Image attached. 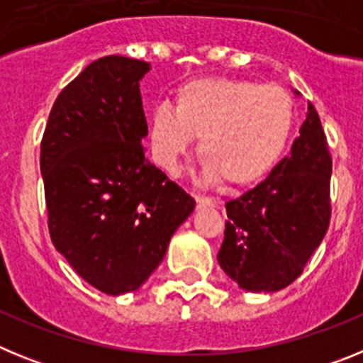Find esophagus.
Here are the masks:
<instances>
[{
	"label": "esophagus",
	"mask_w": 363,
	"mask_h": 363,
	"mask_svg": "<svg viewBox=\"0 0 363 363\" xmlns=\"http://www.w3.org/2000/svg\"><path fill=\"white\" fill-rule=\"evenodd\" d=\"M196 207H198V209H207V207H216V201L209 200V198L196 196Z\"/></svg>",
	"instance_id": "obj_1"
}]
</instances>
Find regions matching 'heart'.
<instances>
[{
    "instance_id": "heart-1",
    "label": "heart",
    "mask_w": 363,
    "mask_h": 363,
    "mask_svg": "<svg viewBox=\"0 0 363 363\" xmlns=\"http://www.w3.org/2000/svg\"><path fill=\"white\" fill-rule=\"evenodd\" d=\"M294 120L293 99L278 85L205 78L182 85L174 107L158 105L149 120L150 156L169 176L200 138L205 182L242 187L258 182L280 160Z\"/></svg>"
}]
</instances>
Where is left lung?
Returning a JSON list of instances; mask_svg holds the SVG:
<instances>
[{
	"mask_svg": "<svg viewBox=\"0 0 363 363\" xmlns=\"http://www.w3.org/2000/svg\"><path fill=\"white\" fill-rule=\"evenodd\" d=\"M331 171L320 116L309 104L289 156L262 184L225 203L218 264L240 289L274 293L300 277L329 227Z\"/></svg>",
	"mask_w": 363,
	"mask_h": 363,
	"instance_id": "1",
	"label": "left lung"
}]
</instances>
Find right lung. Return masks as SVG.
<instances>
[{"label": "right lung", "instance_id": "1", "mask_svg": "<svg viewBox=\"0 0 363 363\" xmlns=\"http://www.w3.org/2000/svg\"><path fill=\"white\" fill-rule=\"evenodd\" d=\"M149 70L125 56L92 62L57 96L41 142L54 247L111 296L147 281L196 205L145 156L140 82Z\"/></svg>", "mask_w": 363, "mask_h": 363}]
</instances>
